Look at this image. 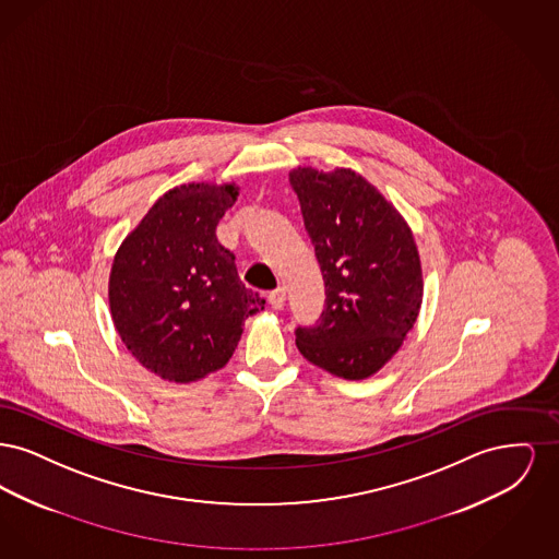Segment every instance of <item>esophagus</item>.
Listing matches in <instances>:
<instances>
[{
	"label": "esophagus",
	"instance_id": "obj_1",
	"mask_svg": "<svg viewBox=\"0 0 559 559\" xmlns=\"http://www.w3.org/2000/svg\"><path fill=\"white\" fill-rule=\"evenodd\" d=\"M267 304L274 308V310H281L285 306V289L278 287V289H272L267 293Z\"/></svg>",
	"mask_w": 559,
	"mask_h": 559
}]
</instances>
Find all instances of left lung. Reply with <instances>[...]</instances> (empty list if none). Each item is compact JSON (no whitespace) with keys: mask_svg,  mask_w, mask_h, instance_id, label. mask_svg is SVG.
<instances>
[{"mask_svg":"<svg viewBox=\"0 0 559 559\" xmlns=\"http://www.w3.org/2000/svg\"><path fill=\"white\" fill-rule=\"evenodd\" d=\"M314 245L324 308L295 329L297 349L344 379L379 371L415 324L424 278L406 222L352 169L299 167L289 178Z\"/></svg>","mask_w":559,"mask_h":559,"instance_id":"left-lung-1","label":"left lung"}]
</instances>
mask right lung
Instances as JSON below:
<instances>
[{
  "label": "right lung",
  "instance_id": "obj_1",
  "mask_svg": "<svg viewBox=\"0 0 559 559\" xmlns=\"http://www.w3.org/2000/svg\"><path fill=\"white\" fill-rule=\"evenodd\" d=\"M237 188L188 185L163 194L119 247L108 301L133 356L167 381L188 383L222 369L242 322L264 310L215 237Z\"/></svg>",
  "mask_w": 559,
  "mask_h": 559
}]
</instances>
